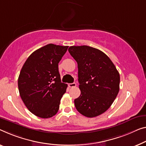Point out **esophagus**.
<instances>
[{
    "instance_id": "esophagus-1",
    "label": "esophagus",
    "mask_w": 146,
    "mask_h": 146,
    "mask_svg": "<svg viewBox=\"0 0 146 146\" xmlns=\"http://www.w3.org/2000/svg\"><path fill=\"white\" fill-rule=\"evenodd\" d=\"M76 86V83H72V84H68L69 87H75Z\"/></svg>"
}]
</instances>
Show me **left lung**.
Masks as SVG:
<instances>
[{"mask_svg": "<svg viewBox=\"0 0 146 146\" xmlns=\"http://www.w3.org/2000/svg\"><path fill=\"white\" fill-rule=\"evenodd\" d=\"M68 51L78 63L81 95L74 100L76 108L86 117H96L115 99L119 91V74L110 59L98 49L74 46Z\"/></svg>", "mask_w": 146, "mask_h": 146, "instance_id": "1", "label": "left lung"}]
</instances>
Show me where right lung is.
Instances as JSON below:
<instances>
[{
	"label": "right lung",
	"instance_id": "1",
	"mask_svg": "<svg viewBox=\"0 0 146 146\" xmlns=\"http://www.w3.org/2000/svg\"><path fill=\"white\" fill-rule=\"evenodd\" d=\"M68 46L50 44L34 51L18 78L19 95L31 113L46 119L57 113L67 84L62 83L58 64Z\"/></svg>",
	"mask_w": 146,
	"mask_h": 146
}]
</instances>
